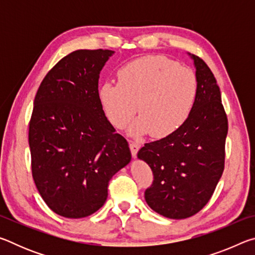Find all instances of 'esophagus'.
I'll use <instances>...</instances> for the list:
<instances>
[{"label": "esophagus", "mask_w": 255, "mask_h": 255, "mask_svg": "<svg viewBox=\"0 0 255 255\" xmlns=\"http://www.w3.org/2000/svg\"><path fill=\"white\" fill-rule=\"evenodd\" d=\"M129 147H130L132 156L136 157L138 150H139V148H140V144L138 143V141H131V140H129Z\"/></svg>", "instance_id": "1"}]
</instances>
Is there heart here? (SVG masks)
I'll use <instances>...</instances> for the list:
<instances>
[{"label": "heart", "mask_w": 255, "mask_h": 255, "mask_svg": "<svg viewBox=\"0 0 255 255\" xmlns=\"http://www.w3.org/2000/svg\"><path fill=\"white\" fill-rule=\"evenodd\" d=\"M119 83L107 81L98 97L107 118L123 129L137 110L139 116L129 135L150 133L154 138L172 135L187 122L197 98V79L190 68L164 56H144L118 72Z\"/></svg>", "instance_id": "1"}]
</instances>
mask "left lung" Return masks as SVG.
Instances as JSON below:
<instances>
[{"label": "left lung", "instance_id": "8db88e82", "mask_svg": "<svg viewBox=\"0 0 255 255\" xmlns=\"http://www.w3.org/2000/svg\"><path fill=\"white\" fill-rule=\"evenodd\" d=\"M197 79V98L189 118L172 135L145 144L137 157L153 171L147 205L172 219L191 217L213 196L224 171L227 117L221 90L210 68L189 54Z\"/></svg>", "mask_w": 255, "mask_h": 255}]
</instances>
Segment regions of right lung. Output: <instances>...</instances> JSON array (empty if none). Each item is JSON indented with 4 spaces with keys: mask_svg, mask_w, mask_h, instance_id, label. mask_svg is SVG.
Returning <instances> with one entry per match:
<instances>
[{
    "mask_svg": "<svg viewBox=\"0 0 255 255\" xmlns=\"http://www.w3.org/2000/svg\"><path fill=\"white\" fill-rule=\"evenodd\" d=\"M114 50L80 49L62 58L38 89L29 124L34 184L49 208L83 218L105 205L108 184L131 159L99 101V77Z\"/></svg>",
    "mask_w": 255,
    "mask_h": 255,
    "instance_id": "obj_1",
    "label": "right lung"
}]
</instances>
